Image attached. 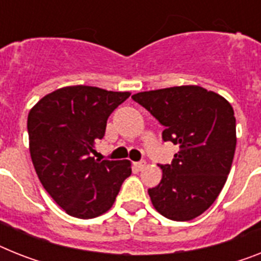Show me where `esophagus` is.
<instances>
[{"label":"esophagus","mask_w":261,"mask_h":261,"mask_svg":"<svg viewBox=\"0 0 261 261\" xmlns=\"http://www.w3.org/2000/svg\"><path fill=\"white\" fill-rule=\"evenodd\" d=\"M145 161H139V163H135V164H133V167H135V169L136 171H143L144 169V167H145Z\"/></svg>","instance_id":"1"}]
</instances>
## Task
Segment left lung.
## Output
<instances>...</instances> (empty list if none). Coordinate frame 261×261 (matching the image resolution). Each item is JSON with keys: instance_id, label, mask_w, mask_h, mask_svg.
Instances as JSON below:
<instances>
[{"instance_id": "8db88e82", "label": "left lung", "mask_w": 261, "mask_h": 261, "mask_svg": "<svg viewBox=\"0 0 261 261\" xmlns=\"http://www.w3.org/2000/svg\"><path fill=\"white\" fill-rule=\"evenodd\" d=\"M133 100L161 125L163 140L178 145L163 178L148 189L154 210L167 219L188 221L217 199L231 171L236 149L233 108L223 96L197 85L140 92Z\"/></svg>"}]
</instances>
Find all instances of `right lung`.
<instances>
[{
  "instance_id": "add662e5",
  "label": "right lung",
  "mask_w": 261,
  "mask_h": 261,
  "mask_svg": "<svg viewBox=\"0 0 261 261\" xmlns=\"http://www.w3.org/2000/svg\"><path fill=\"white\" fill-rule=\"evenodd\" d=\"M130 96L96 87H65L42 97L28 116L29 150L45 191L68 215L93 219L109 211L132 173L129 160H94L108 117Z\"/></svg>"
}]
</instances>
